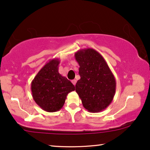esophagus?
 I'll return each mask as SVG.
<instances>
[{"instance_id": "1", "label": "esophagus", "mask_w": 150, "mask_h": 150, "mask_svg": "<svg viewBox=\"0 0 150 150\" xmlns=\"http://www.w3.org/2000/svg\"><path fill=\"white\" fill-rule=\"evenodd\" d=\"M76 82H77L76 79H73V80H72V83H73V85H75V84H76Z\"/></svg>"}]
</instances>
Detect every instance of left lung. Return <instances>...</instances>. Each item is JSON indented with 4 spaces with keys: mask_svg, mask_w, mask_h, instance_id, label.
<instances>
[{
    "mask_svg": "<svg viewBox=\"0 0 150 150\" xmlns=\"http://www.w3.org/2000/svg\"><path fill=\"white\" fill-rule=\"evenodd\" d=\"M79 65L80 79L75 85V91L83 106L90 112H99L113 100L116 91L115 76L99 52L84 49L75 53Z\"/></svg>",
    "mask_w": 150,
    "mask_h": 150,
    "instance_id": "1",
    "label": "left lung"
}]
</instances>
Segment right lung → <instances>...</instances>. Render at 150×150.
Instances as JSON below:
<instances>
[{"mask_svg":"<svg viewBox=\"0 0 150 150\" xmlns=\"http://www.w3.org/2000/svg\"><path fill=\"white\" fill-rule=\"evenodd\" d=\"M60 61L49 60L38 73L31 81L32 97L43 110L53 112L63 107L68 94L75 91V86L59 73Z\"/></svg>","mask_w":150,"mask_h":150,"instance_id":"right-lung-1","label":"right lung"}]
</instances>
